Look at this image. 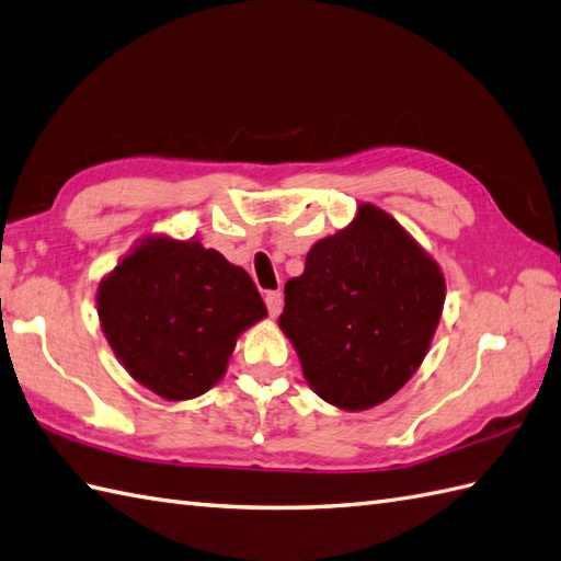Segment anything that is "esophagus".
Here are the masks:
<instances>
[{
  "instance_id": "esophagus-1",
  "label": "esophagus",
  "mask_w": 561,
  "mask_h": 561,
  "mask_svg": "<svg viewBox=\"0 0 561 561\" xmlns=\"http://www.w3.org/2000/svg\"><path fill=\"white\" fill-rule=\"evenodd\" d=\"M264 300H266V307H268V314L278 317L280 309H283V295L278 290H271V293H266Z\"/></svg>"
}]
</instances>
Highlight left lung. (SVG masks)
<instances>
[{
    "instance_id": "left-lung-1",
    "label": "left lung",
    "mask_w": 561,
    "mask_h": 561,
    "mask_svg": "<svg viewBox=\"0 0 561 561\" xmlns=\"http://www.w3.org/2000/svg\"><path fill=\"white\" fill-rule=\"evenodd\" d=\"M437 261L371 204L319 240L305 273L285 283L278 327L323 401L375 408L403 389L425 359L444 309Z\"/></svg>"
}]
</instances>
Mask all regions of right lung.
Instances as JSON below:
<instances>
[{"label": "right lung", "instance_id": "1", "mask_svg": "<svg viewBox=\"0 0 561 561\" xmlns=\"http://www.w3.org/2000/svg\"><path fill=\"white\" fill-rule=\"evenodd\" d=\"M98 317L122 367L165 401L206 393L238 335L266 317L249 273L198 240L146 234L98 285Z\"/></svg>", "mask_w": 561, "mask_h": 561}]
</instances>
